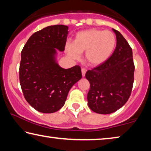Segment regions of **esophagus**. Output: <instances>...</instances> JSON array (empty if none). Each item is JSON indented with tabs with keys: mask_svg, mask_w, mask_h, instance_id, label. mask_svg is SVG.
I'll list each match as a JSON object with an SVG mask.
<instances>
[{
	"mask_svg": "<svg viewBox=\"0 0 151 151\" xmlns=\"http://www.w3.org/2000/svg\"><path fill=\"white\" fill-rule=\"evenodd\" d=\"M81 72H82V75H83V76L84 77V76H85L86 70L85 69V68H82V69H81Z\"/></svg>",
	"mask_w": 151,
	"mask_h": 151,
	"instance_id": "34e87169",
	"label": "esophagus"
}]
</instances>
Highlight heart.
I'll return each instance as SVG.
<instances>
[{
	"label": "heart",
	"instance_id": "obj_1",
	"mask_svg": "<svg viewBox=\"0 0 151 151\" xmlns=\"http://www.w3.org/2000/svg\"><path fill=\"white\" fill-rule=\"evenodd\" d=\"M116 45L114 33L109 30L89 29L78 32L73 42L65 44L66 52L73 59H78L85 52V60L89 65H102L113 54Z\"/></svg>",
	"mask_w": 151,
	"mask_h": 151
}]
</instances>
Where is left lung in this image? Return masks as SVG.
Wrapping results in <instances>:
<instances>
[{
	"mask_svg": "<svg viewBox=\"0 0 151 151\" xmlns=\"http://www.w3.org/2000/svg\"><path fill=\"white\" fill-rule=\"evenodd\" d=\"M112 30L116 37L113 54L85 75L91 85L87 94L88 107L103 114L112 113L127 103L134 82L132 48L118 30Z\"/></svg>",
	"mask_w": 151,
	"mask_h": 151,
	"instance_id": "obj_1",
	"label": "left lung"
}]
</instances>
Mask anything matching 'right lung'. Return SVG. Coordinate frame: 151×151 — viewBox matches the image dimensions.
Here are the masks:
<instances>
[{
    "mask_svg": "<svg viewBox=\"0 0 151 151\" xmlns=\"http://www.w3.org/2000/svg\"><path fill=\"white\" fill-rule=\"evenodd\" d=\"M68 27L57 24L35 32L22 48L19 78L26 101L37 111L52 113L64 106L71 87L81 79L76 65L63 68L57 50H65Z\"/></svg>",
    "mask_w": 151,
    "mask_h": 151,
    "instance_id": "right-lung-1",
    "label": "right lung"
}]
</instances>
